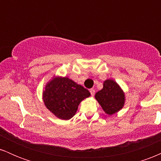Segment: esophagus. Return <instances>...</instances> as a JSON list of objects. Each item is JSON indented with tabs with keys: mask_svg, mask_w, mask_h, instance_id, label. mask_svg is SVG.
Instances as JSON below:
<instances>
[{
	"mask_svg": "<svg viewBox=\"0 0 161 161\" xmlns=\"http://www.w3.org/2000/svg\"><path fill=\"white\" fill-rule=\"evenodd\" d=\"M89 92H90V93H91V95H92V96L95 95V91L93 89V88H92V89H90Z\"/></svg>",
	"mask_w": 161,
	"mask_h": 161,
	"instance_id": "esophagus-1",
	"label": "esophagus"
}]
</instances>
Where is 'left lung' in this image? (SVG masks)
Instances as JSON below:
<instances>
[{"label": "left lung", "instance_id": "obj_1", "mask_svg": "<svg viewBox=\"0 0 161 161\" xmlns=\"http://www.w3.org/2000/svg\"><path fill=\"white\" fill-rule=\"evenodd\" d=\"M95 99L103 110L108 115H113L123 108L125 97L120 86L113 79H107L103 88L95 94Z\"/></svg>", "mask_w": 161, "mask_h": 161}]
</instances>
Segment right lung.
Instances as JSON below:
<instances>
[{
  "label": "right lung",
  "instance_id": "obj_1",
  "mask_svg": "<svg viewBox=\"0 0 161 161\" xmlns=\"http://www.w3.org/2000/svg\"><path fill=\"white\" fill-rule=\"evenodd\" d=\"M42 95L46 108L59 119L68 120L75 115L81 101L91 94L72 79L57 76L46 84Z\"/></svg>",
  "mask_w": 161,
  "mask_h": 161
}]
</instances>
